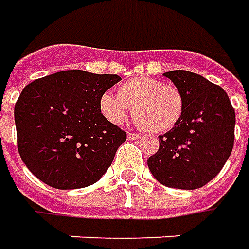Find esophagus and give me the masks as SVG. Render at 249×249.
<instances>
[{"mask_svg":"<svg viewBox=\"0 0 249 249\" xmlns=\"http://www.w3.org/2000/svg\"><path fill=\"white\" fill-rule=\"evenodd\" d=\"M126 137H128V140H136V139H140L142 137V135H137V133H128L126 135Z\"/></svg>","mask_w":249,"mask_h":249,"instance_id":"obj_1","label":"esophagus"}]
</instances>
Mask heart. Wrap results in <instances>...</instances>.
Wrapping results in <instances>:
<instances>
[{
	"label": "heart",
	"mask_w": 249,
	"mask_h": 249,
	"mask_svg": "<svg viewBox=\"0 0 249 249\" xmlns=\"http://www.w3.org/2000/svg\"><path fill=\"white\" fill-rule=\"evenodd\" d=\"M133 107L136 124L156 133L171 130L185 107L183 93L158 78H133L120 85L117 95L104 93L100 98L102 116L114 125L121 124Z\"/></svg>",
	"instance_id": "1"
}]
</instances>
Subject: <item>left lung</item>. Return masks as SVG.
<instances>
[{"label":"left lung","mask_w":249,"mask_h":249,"mask_svg":"<svg viewBox=\"0 0 249 249\" xmlns=\"http://www.w3.org/2000/svg\"><path fill=\"white\" fill-rule=\"evenodd\" d=\"M183 93L185 107L173 129L159 136L149 156L155 179L174 189L194 190L214 178L231 156L236 116L224 89L185 70L163 74Z\"/></svg>","instance_id":"8db88e82"}]
</instances>
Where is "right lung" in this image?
<instances>
[{
	"label": "right lung",
	"mask_w": 249,
	"mask_h": 249,
	"mask_svg": "<svg viewBox=\"0 0 249 249\" xmlns=\"http://www.w3.org/2000/svg\"><path fill=\"white\" fill-rule=\"evenodd\" d=\"M120 81L116 74L67 70L24 88L15 105L17 148L36 178L71 190L107 173L126 132L102 116L100 98Z\"/></svg>",
	"instance_id": "obj_1"
}]
</instances>
